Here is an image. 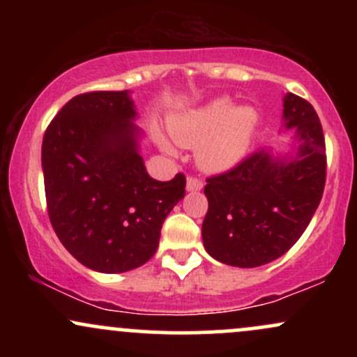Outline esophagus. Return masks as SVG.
Instances as JSON below:
<instances>
[{
  "label": "esophagus",
  "mask_w": 357,
  "mask_h": 357,
  "mask_svg": "<svg viewBox=\"0 0 357 357\" xmlns=\"http://www.w3.org/2000/svg\"><path fill=\"white\" fill-rule=\"evenodd\" d=\"M203 181L198 178H188L186 181V190L188 191H202Z\"/></svg>",
  "instance_id": "1"
}]
</instances>
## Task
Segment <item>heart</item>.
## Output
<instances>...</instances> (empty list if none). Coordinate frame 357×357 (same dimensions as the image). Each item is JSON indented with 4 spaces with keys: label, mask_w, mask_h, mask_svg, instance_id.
<instances>
[{
    "label": "heart",
    "mask_w": 357,
    "mask_h": 357,
    "mask_svg": "<svg viewBox=\"0 0 357 357\" xmlns=\"http://www.w3.org/2000/svg\"><path fill=\"white\" fill-rule=\"evenodd\" d=\"M258 114L252 107H236L227 97L184 110L169 119V132L178 144L196 147L203 169L223 173L245 159L258 129ZM159 144L167 153L174 147L165 137Z\"/></svg>",
    "instance_id": "b5f03b06"
}]
</instances>
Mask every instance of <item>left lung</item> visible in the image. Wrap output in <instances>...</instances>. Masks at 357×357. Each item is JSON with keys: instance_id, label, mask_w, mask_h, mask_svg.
<instances>
[{"instance_id": "1", "label": "left lung", "mask_w": 357, "mask_h": 357, "mask_svg": "<svg viewBox=\"0 0 357 357\" xmlns=\"http://www.w3.org/2000/svg\"><path fill=\"white\" fill-rule=\"evenodd\" d=\"M282 121L294 130L290 153L260 149L206 179L203 245L221 264L253 268L277 260L301 238L321 203L326 144L317 112L289 92Z\"/></svg>"}]
</instances>
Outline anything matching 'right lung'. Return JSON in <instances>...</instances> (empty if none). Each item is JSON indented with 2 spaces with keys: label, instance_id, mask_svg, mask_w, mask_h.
<instances>
[{
  "label": "right lung",
  "instance_id": "right-lung-1",
  "mask_svg": "<svg viewBox=\"0 0 357 357\" xmlns=\"http://www.w3.org/2000/svg\"><path fill=\"white\" fill-rule=\"evenodd\" d=\"M136 119L129 90L80 93L43 137L52 227L72 257L96 272L144 265L159 247L166 216L184 198L183 174L171 181L147 174Z\"/></svg>",
  "mask_w": 357,
  "mask_h": 357
}]
</instances>
